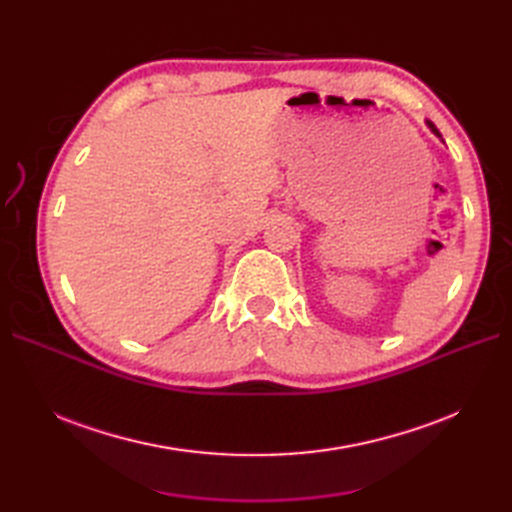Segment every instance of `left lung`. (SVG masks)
Masks as SVG:
<instances>
[{"label":"left lung","instance_id":"obj_1","mask_svg":"<svg viewBox=\"0 0 512 512\" xmlns=\"http://www.w3.org/2000/svg\"><path fill=\"white\" fill-rule=\"evenodd\" d=\"M429 128H431V130H433V132H436V134H438V136H440V132H438V130H436V126H433V123H431V121H429Z\"/></svg>","mask_w":512,"mask_h":512}]
</instances>
